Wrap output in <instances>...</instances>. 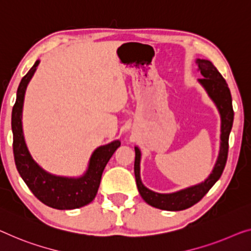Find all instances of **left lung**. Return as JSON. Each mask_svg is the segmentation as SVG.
<instances>
[{"label":"left lung","instance_id":"8db88e82","mask_svg":"<svg viewBox=\"0 0 251 251\" xmlns=\"http://www.w3.org/2000/svg\"><path fill=\"white\" fill-rule=\"evenodd\" d=\"M198 69L201 71V78L200 82L206 89L209 97L216 103L221 114V149L218 161L209 177L201 184L190 187L180 192L174 194H158L148 189L142 184L140 178V160L141 152L138 148H135V162H134V174H135L136 185L141 196L149 205L153 207L164 209V211H182L198 203L203 198L213 185L219 180L223 173L227 160V151H229V135L233 124V108L232 98H231L230 89L227 87L221 73L209 61L197 59Z\"/></svg>","mask_w":251,"mask_h":251}]
</instances>
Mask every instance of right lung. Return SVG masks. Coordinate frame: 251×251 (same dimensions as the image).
<instances>
[{
    "instance_id": "right-lung-1",
    "label": "right lung",
    "mask_w": 251,
    "mask_h": 251,
    "mask_svg": "<svg viewBox=\"0 0 251 251\" xmlns=\"http://www.w3.org/2000/svg\"><path fill=\"white\" fill-rule=\"evenodd\" d=\"M38 64L39 62L37 61L29 72L22 77L18 88L16 103L12 109L11 124L13 132L14 161L21 178L42 203L56 209L82 207L95 200L104 167L117 148L121 147V142L115 141L97 149L90 159L87 174L81 178L56 177L44 171L30 155L25 143L21 124L25 88Z\"/></svg>"
}]
</instances>
